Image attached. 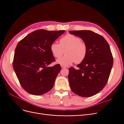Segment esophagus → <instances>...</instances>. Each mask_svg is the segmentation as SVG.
Listing matches in <instances>:
<instances>
[{
    "label": "esophagus",
    "instance_id": "obj_1",
    "mask_svg": "<svg viewBox=\"0 0 124 124\" xmlns=\"http://www.w3.org/2000/svg\"><path fill=\"white\" fill-rule=\"evenodd\" d=\"M61 67L62 68H67V67L65 66H63V65H61Z\"/></svg>",
    "mask_w": 124,
    "mask_h": 124
}]
</instances>
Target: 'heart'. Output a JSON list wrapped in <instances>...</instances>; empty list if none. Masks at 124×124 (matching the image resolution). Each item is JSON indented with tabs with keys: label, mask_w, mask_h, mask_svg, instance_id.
Segmentation results:
<instances>
[{
	"label": "heart",
	"mask_w": 124,
	"mask_h": 124,
	"mask_svg": "<svg viewBox=\"0 0 124 124\" xmlns=\"http://www.w3.org/2000/svg\"><path fill=\"white\" fill-rule=\"evenodd\" d=\"M66 48L65 54L62 57L57 59V63L63 66H68L75 62L80 63L86 57L87 47L86 44L81 39L73 35L67 34L60 39L59 44L54 42L51 44L50 50L56 58L63 54V50Z\"/></svg>",
	"instance_id": "heart-1"
}]
</instances>
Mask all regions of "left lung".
<instances>
[{
	"label": "left lung",
	"instance_id": "1",
	"mask_svg": "<svg viewBox=\"0 0 124 124\" xmlns=\"http://www.w3.org/2000/svg\"><path fill=\"white\" fill-rule=\"evenodd\" d=\"M70 33L81 38L87 47L84 61L69 69L68 80L71 89L83 97L95 95L106 86L113 64L109 45L103 37L91 31H69Z\"/></svg>",
	"mask_w": 124,
	"mask_h": 124
}]
</instances>
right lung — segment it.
<instances>
[{
    "label": "right lung",
    "mask_w": 124,
    "mask_h": 124,
    "mask_svg": "<svg viewBox=\"0 0 124 124\" xmlns=\"http://www.w3.org/2000/svg\"><path fill=\"white\" fill-rule=\"evenodd\" d=\"M65 32L37 30L18 43L13 67L22 87L30 94L41 95L53 88L61 67H47L55 60L50 46Z\"/></svg>",
    "instance_id": "right-lung-1"
}]
</instances>
